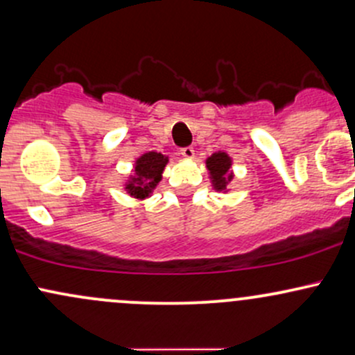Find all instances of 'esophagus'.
<instances>
[{"instance_id":"obj_1","label":"esophagus","mask_w":355,"mask_h":355,"mask_svg":"<svg viewBox=\"0 0 355 355\" xmlns=\"http://www.w3.org/2000/svg\"><path fill=\"white\" fill-rule=\"evenodd\" d=\"M180 155L184 158H193V157H196V150H193L192 146H185V148H182V150H180Z\"/></svg>"}]
</instances>
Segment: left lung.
I'll return each instance as SVG.
<instances>
[{
	"label": "left lung",
	"mask_w": 355,
	"mask_h": 355,
	"mask_svg": "<svg viewBox=\"0 0 355 355\" xmlns=\"http://www.w3.org/2000/svg\"><path fill=\"white\" fill-rule=\"evenodd\" d=\"M205 163H207V170L210 173V178H212L214 189L225 190V187L232 180L231 157L227 153H224V151H219V153H214L212 157H209Z\"/></svg>",
	"instance_id": "1"
}]
</instances>
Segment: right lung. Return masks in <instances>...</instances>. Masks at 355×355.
I'll return each mask as SVG.
<instances>
[{"mask_svg": "<svg viewBox=\"0 0 355 355\" xmlns=\"http://www.w3.org/2000/svg\"><path fill=\"white\" fill-rule=\"evenodd\" d=\"M168 157L150 151L139 157L135 163V175H131L130 182L126 184V190L135 198H148L153 193L155 187L162 180V173L165 170Z\"/></svg>", "mask_w": 355, "mask_h": 355, "instance_id": "obj_1", "label": "right lung"}]
</instances>
